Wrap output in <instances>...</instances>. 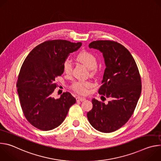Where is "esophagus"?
I'll list each match as a JSON object with an SVG mask.
<instances>
[{
	"instance_id": "34e87169",
	"label": "esophagus",
	"mask_w": 161,
	"mask_h": 161,
	"mask_svg": "<svg viewBox=\"0 0 161 161\" xmlns=\"http://www.w3.org/2000/svg\"><path fill=\"white\" fill-rule=\"evenodd\" d=\"M86 99L85 97H79L78 96L76 97V101H85Z\"/></svg>"
}]
</instances>
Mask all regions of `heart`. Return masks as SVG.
Listing matches in <instances>:
<instances>
[{"label": "heart", "instance_id": "heart-1", "mask_svg": "<svg viewBox=\"0 0 161 161\" xmlns=\"http://www.w3.org/2000/svg\"><path fill=\"white\" fill-rule=\"evenodd\" d=\"M76 59L85 65L88 69L92 71H94L97 66V58L92 53L88 51H81L80 52L77 56ZM73 69L72 63L69 60H65L63 64V70L64 72L67 74L69 75ZM93 85L92 83L90 81H84L79 80L75 82L72 85V89L78 94L85 95L88 93V88Z\"/></svg>", "mask_w": 161, "mask_h": 161}]
</instances>
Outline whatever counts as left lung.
<instances>
[{
	"label": "left lung",
	"instance_id": "left-lung-1",
	"mask_svg": "<svg viewBox=\"0 0 161 161\" xmlns=\"http://www.w3.org/2000/svg\"><path fill=\"white\" fill-rule=\"evenodd\" d=\"M88 47L103 53L106 69L98 92L111 101L105 104L94 98L87 118L96 130L114 132L129 120L140 97L138 69L129 50L117 42L99 40L90 42Z\"/></svg>",
	"mask_w": 161,
	"mask_h": 161
}]
</instances>
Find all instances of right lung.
<instances>
[{
    "label": "right lung",
    "mask_w": 161,
    "mask_h": 161,
    "mask_svg": "<svg viewBox=\"0 0 161 161\" xmlns=\"http://www.w3.org/2000/svg\"><path fill=\"white\" fill-rule=\"evenodd\" d=\"M81 42L66 40L45 41L35 47L22 64L16 86L21 106L27 120L42 130H52L65 120L76 99L63 93L59 99L52 97L57 87L55 78L64 73L63 64Z\"/></svg>",
    "instance_id": "right-lung-1"
}]
</instances>
